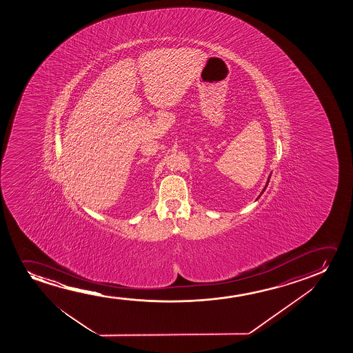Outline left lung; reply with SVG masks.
Returning a JSON list of instances; mask_svg holds the SVG:
<instances>
[{"label": "left lung", "instance_id": "8db88e82", "mask_svg": "<svg viewBox=\"0 0 353 353\" xmlns=\"http://www.w3.org/2000/svg\"><path fill=\"white\" fill-rule=\"evenodd\" d=\"M270 177H271V174H270V176H269V179H268V181H266L265 187H264V189H263V190H261V194L264 193V192H265L266 187H268V184H269V181H270ZM261 195H259V196H258V198H261Z\"/></svg>", "mask_w": 353, "mask_h": 353}]
</instances>
